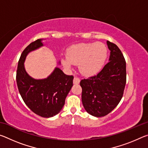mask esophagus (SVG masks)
<instances>
[{
  "label": "esophagus",
  "instance_id": "obj_1",
  "mask_svg": "<svg viewBox=\"0 0 148 148\" xmlns=\"http://www.w3.org/2000/svg\"><path fill=\"white\" fill-rule=\"evenodd\" d=\"M79 82H80V79H79V78H78V77H74L73 83L74 84H78L79 83Z\"/></svg>",
  "mask_w": 148,
  "mask_h": 148
}]
</instances>
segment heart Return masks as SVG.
<instances>
[{
	"mask_svg": "<svg viewBox=\"0 0 148 148\" xmlns=\"http://www.w3.org/2000/svg\"><path fill=\"white\" fill-rule=\"evenodd\" d=\"M108 55L106 46L101 42L81 43L72 46L67 51L62 64L67 68L78 64L79 71L86 76L97 74L103 66Z\"/></svg>",
	"mask_w": 148,
	"mask_h": 148,
	"instance_id": "1",
	"label": "heart"
}]
</instances>
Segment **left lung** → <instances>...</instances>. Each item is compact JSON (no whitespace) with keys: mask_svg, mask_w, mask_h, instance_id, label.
<instances>
[{"mask_svg":"<svg viewBox=\"0 0 148 148\" xmlns=\"http://www.w3.org/2000/svg\"><path fill=\"white\" fill-rule=\"evenodd\" d=\"M109 62L95 76L80 81L85 110L95 117L110 113L121 101L127 81L126 62L116 44L107 41Z\"/></svg>","mask_w":148,"mask_h":148,"instance_id":"obj_1","label":"left lung"}]
</instances>
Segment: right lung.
Instances as JSON below:
<instances>
[{
    "instance_id": "1",
    "label": "right lung",
    "mask_w": 148,
    "mask_h": 148,
    "mask_svg": "<svg viewBox=\"0 0 148 148\" xmlns=\"http://www.w3.org/2000/svg\"><path fill=\"white\" fill-rule=\"evenodd\" d=\"M41 40L38 39L31 42L22 52L17 65L16 82L27 106L40 116L50 117L58 114L63 107L65 99L73 86L74 76L64 74L59 68L44 79H34L27 74L24 68L26 56L43 46Z\"/></svg>"
}]
</instances>
